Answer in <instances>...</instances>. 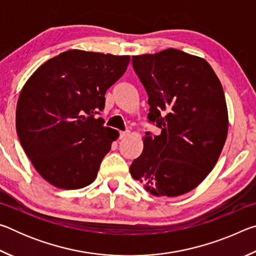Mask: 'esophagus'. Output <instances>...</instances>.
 I'll return each mask as SVG.
<instances>
[{
	"label": "esophagus",
	"instance_id": "34e87169",
	"mask_svg": "<svg viewBox=\"0 0 256 256\" xmlns=\"http://www.w3.org/2000/svg\"><path fill=\"white\" fill-rule=\"evenodd\" d=\"M130 132L128 131H124V132H120V138H125L126 136H128Z\"/></svg>",
	"mask_w": 256,
	"mask_h": 256
}]
</instances>
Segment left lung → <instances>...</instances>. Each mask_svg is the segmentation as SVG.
I'll return each instance as SVG.
<instances>
[{
	"instance_id": "obj_1",
	"label": "left lung",
	"mask_w": 256,
	"mask_h": 256,
	"mask_svg": "<svg viewBox=\"0 0 256 256\" xmlns=\"http://www.w3.org/2000/svg\"><path fill=\"white\" fill-rule=\"evenodd\" d=\"M132 66L148 94L144 151L133 160L134 180L156 196L196 188L218 160L228 132L222 86L206 60L180 50L133 56Z\"/></svg>"
}]
</instances>
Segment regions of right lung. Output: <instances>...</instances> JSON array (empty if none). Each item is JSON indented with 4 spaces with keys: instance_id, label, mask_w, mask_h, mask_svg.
I'll return each instance as SVG.
<instances>
[{
    "instance_id": "obj_1",
    "label": "right lung",
    "mask_w": 256,
    "mask_h": 256,
    "mask_svg": "<svg viewBox=\"0 0 256 256\" xmlns=\"http://www.w3.org/2000/svg\"><path fill=\"white\" fill-rule=\"evenodd\" d=\"M130 56L71 50L47 60L26 82L16 104L20 144L42 177L56 188L92 184L118 132L96 115Z\"/></svg>"
}]
</instances>
